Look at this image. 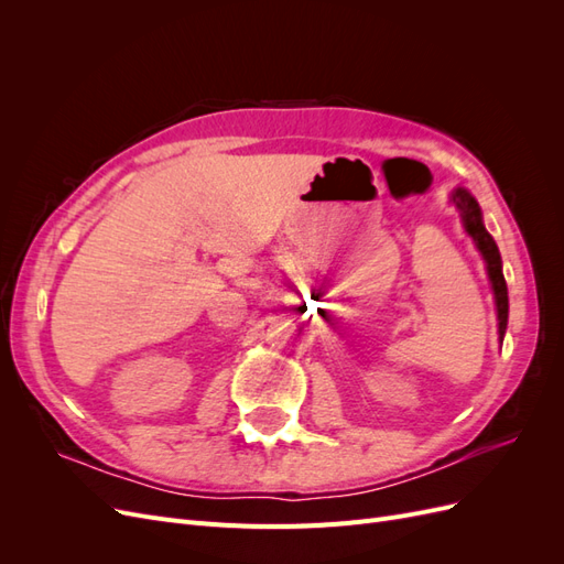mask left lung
<instances>
[{
    "instance_id": "left-lung-1",
    "label": "left lung",
    "mask_w": 564,
    "mask_h": 564,
    "mask_svg": "<svg viewBox=\"0 0 564 564\" xmlns=\"http://www.w3.org/2000/svg\"><path fill=\"white\" fill-rule=\"evenodd\" d=\"M449 202L458 209L464 230L468 232V237L475 242V249L480 251L482 261H485L487 278H489L491 292H494V305H497L499 340L503 344L506 327H508V286H506V280H503V265H501L499 247L485 228L480 204H477V199L466 191V187H454L452 195H449Z\"/></svg>"
}]
</instances>
